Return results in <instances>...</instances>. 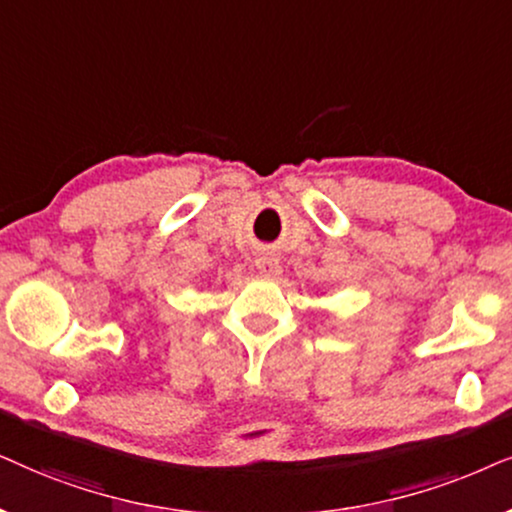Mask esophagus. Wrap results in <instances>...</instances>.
Wrapping results in <instances>:
<instances>
[{
    "instance_id": "34e87169",
    "label": "esophagus",
    "mask_w": 512,
    "mask_h": 512,
    "mask_svg": "<svg viewBox=\"0 0 512 512\" xmlns=\"http://www.w3.org/2000/svg\"><path fill=\"white\" fill-rule=\"evenodd\" d=\"M255 267L260 269V274H274L276 271V267H278V260H276V255H271V252H260V255H257V260H255Z\"/></svg>"
}]
</instances>
